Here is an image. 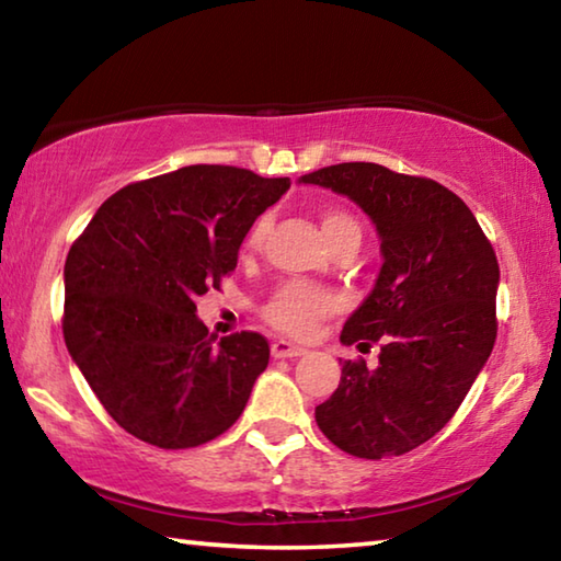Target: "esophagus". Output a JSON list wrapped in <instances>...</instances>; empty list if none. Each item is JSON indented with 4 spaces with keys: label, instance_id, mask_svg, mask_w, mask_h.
<instances>
[{
    "label": "esophagus",
    "instance_id": "1",
    "mask_svg": "<svg viewBox=\"0 0 561 561\" xmlns=\"http://www.w3.org/2000/svg\"><path fill=\"white\" fill-rule=\"evenodd\" d=\"M301 354H307V348L291 344V341H287V339H277L272 344V356L274 358H294V356H301Z\"/></svg>",
    "mask_w": 561,
    "mask_h": 561
}]
</instances>
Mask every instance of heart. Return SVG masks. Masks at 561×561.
<instances>
[{"label": "heart", "instance_id": "heart-1", "mask_svg": "<svg viewBox=\"0 0 561 561\" xmlns=\"http://www.w3.org/2000/svg\"><path fill=\"white\" fill-rule=\"evenodd\" d=\"M264 230H267V225L264 222L254 225L250 237H247V247H257L262 242ZM321 230H324L327 242L344 232L360 234V227L354 217L341 210L324 213V217H321ZM334 307H336V299L331 297L329 291L317 289L304 282H291L270 299L267 309H264V317L270 319V324L287 331V334L309 336L311 331L317 329L319 321L324 319Z\"/></svg>", "mask_w": 561, "mask_h": 561}]
</instances>
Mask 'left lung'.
I'll return each mask as SVG.
<instances>
[{
  "mask_svg": "<svg viewBox=\"0 0 561 561\" xmlns=\"http://www.w3.org/2000/svg\"><path fill=\"white\" fill-rule=\"evenodd\" d=\"M348 197L374 222L381 270L341 331V344L381 341L378 366L346 360L317 405L327 438L381 460L431 440L468 396L495 346L497 257L458 195L376 163H339L299 178Z\"/></svg>",
  "mask_w": 561,
  "mask_h": 561,
  "instance_id": "obj_1",
  "label": "left lung"
}]
</instances>
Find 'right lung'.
I'll use <instances>...</instances> for the list:
<instances>
[{
  "mask_svg": "<svg viewBox=\"0 0 561 561\" xmlns=\"http://www.w3.org/2000/svg\"><path fill=\"white\" fill-rule=\"evenodd\" d=\"M232 165H187L103 203L64 267V339L123 431L195 448L242 415L270 364L267 339H217L195 299L237 267L252 222L289 190Z\"/></svg>",
  "mask_w": 561,
  "mask_h": 561,
  "instance_id": "right-lung-1",
  "label": "right lung"
}]
</instances>
